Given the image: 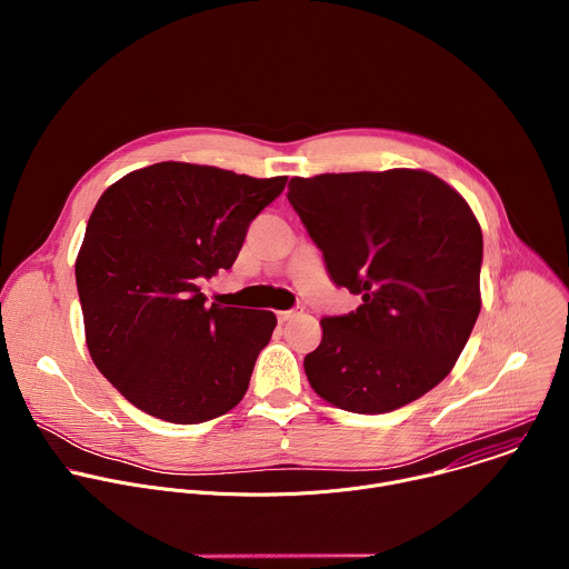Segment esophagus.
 I'll use <instances>...</instances> for the list:
<instances>
[{
  "instance_id": "obj_1",
  "label": "esophagus",
  "mask_w": 569,
  "mask_h": 569,
  "mask_svg": "<svg viewBox=\"0 0 569 569\" xmlns=\"http://www.w3.org/2000/svg\"><path fill=\"white\" fill-rule=\"evenodd\" d=\"M303 312V308H292V310H281L279 312V321H290V319H295L297 315H301Z\"/></svg>"
}]
</instances>
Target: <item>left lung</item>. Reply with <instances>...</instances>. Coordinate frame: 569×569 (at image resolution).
Wrapping results in <instances>:
<instances>
[{
  "mask_svg": "<svg viewBox=\"0 0 569 569\" xmlns=\"http://www.w3.org/2000/svg\"><path fill=\"white\" fill-rule=\"evenodd\" d=\"M288 200L336 286L362 297L323 317L303 358L310 387L356 415L402 408L455 367L477 321L481 229L428 171L292 178Z\"/></svg>",
  "mask_w": 569,
  "mask_h": 569,
  "instance_id": "obj_1",
  "label": "left lung"
}]
</instances>
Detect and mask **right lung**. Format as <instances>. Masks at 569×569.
<instances>
[{"label":"right lung","instance_id":"add662e5","mask_svg":"<svg viewBox=\"0 0 569 569\" xmlns=\"http://www.w3.org/2000/svg\"><path fill=\"white\" fill-rule=\"evenodd\" d=\"M286 180L159 161L99 198L76 259L86 340L97 369L141 412L193 426L246 396L277 317L209 306L200 281L233 266Z\"/></svg>","mask_w":569,"mask_h":569}]
</instances>
